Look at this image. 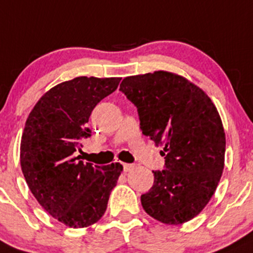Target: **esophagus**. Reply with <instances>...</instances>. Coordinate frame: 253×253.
I'll use <instances>...</instances> for the list:
<instances>
[{"mask_svg":"<svg viewBox=\"0 0 253 253\" xmlns=\"http://www.w3.org/2000/svg\"><path fill=\"white\" fill-rule=\"evenodd\" d=\"M134 169V165L133 164H124V171L125 172H129L131 169Z\"/></svg>","mask_w":253,"mask_h":253,"instance_id":"34e87169","label":"esophagus"}]
</instances>
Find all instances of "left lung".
<instances>
[{
  "instance_id": "left-lung-1",
  "label": "left lung",
  "mask_w": 253,
  "mask_h": 253,
  "mask_svg": "<svg viewBox=\"0 0 253 253\" xmlns=\"http://www.w3.org/2000/svg\"><path fill=\"white\" fill-rule=\"evenodd\" d=\"M120 91L135 105L143 134L164 145L165 169L140 196L143 209L165 224L198 216L224 169L225 133L209 95L175 74L155 71L122 80Z\"/></svg>"
}]
</instances>
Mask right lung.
Listing matches in <instances>:
<instances>
[{"mask_svg":"<svg viewBox=\"0 0 253 253\" xmlns=\"http://www.w3.org/2000/svg\"><path fill=\"white\" fill-rule=\"evenodd\" d=\"M120 78L81 76L44 93L26 120L20 165L29 189L48 213L70 228H84L104 214L122 172L119 162L94 166L79 159L95 105L118 88Z\"/></svg>","mask_w":253,"mask_h":253,"instance_id":"right-lung-1","label":"right lung"}]
</instances>
